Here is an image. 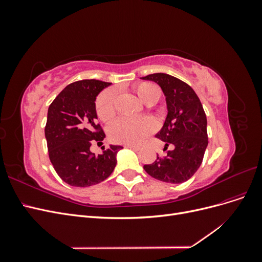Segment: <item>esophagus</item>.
Listing matches in <instances>:
<instances>
[{
	"label": "esophagus",
	"mask_w": 262,
	"mask_h": 262,
	"mask_svg": "<svg viewBox=\"0 0 262 262\" xmlns=\"http://www.w3.org/2000/svg\"><path fill=\"white\" fill-rule=\"evenodd\" d=\"M125 147H126V148L134 149V150H139V149H140V147H139V146H137V145H131V144H126V145H125Z\"/></svg>",
	"instance_id": "esophagus-1"
}]
</instances>
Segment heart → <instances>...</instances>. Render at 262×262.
<instances>
[{
    "label": "heart",
    "mask_w": 262,
    "mask_h": 262,
    "mask_svg": "<svg viewBox=\"0 0 262 262\" xmlns=\"http://www.w3.org/2000/svg\"><path fill=\"white\" fill-rule=\"evenodd\" d=\"M134 91L140 99L148 106L156 104L162 94L160 87L150 82L138 84L134 87ZM116 101L117 96L114 90H107L99 95L96 101V112L100 120L105 122L113 120L117 114ZM154 129V121L148 118H121L110 125L109 138L116 143L139 144L148 134L152 133Z\"/></svg>",
    "instance_id": "1"
}]
</instances>
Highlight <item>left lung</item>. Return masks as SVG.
<instances>
[{"mask_svg": "<svg viewBox=\"0 0 262 262\" xmlns=\"http://www.w3.org/2000/svg\"><path fill=\"white\" fill-rule=\"evenodd\" d=\"M160 85L167 106V117L156 138L165 142L167 155H157L153 164L144 165L149 176L168 184H181L200 167L208 146L207 116L194 91L169 74L154 73L141 77Z\"/></svg>", "mask_w": 262, "mask_h": 262, "instance_id": "left-lung-1", "label": "left lung"}]
</instances>
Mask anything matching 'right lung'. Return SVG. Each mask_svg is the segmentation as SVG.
<instances>
[{
    "mask_svg": "<svg viewBox=\"0 0 262 262\" xmlns=\"http://www.w3.org/2000/svg\"><path fill=\"white\" fill-rule=\"evenodd\" d=\"M112 83L83 80L68 85L48 109L45 136L49 158L60 178L73 187H90L108 178L123 148L110 145L101 154L91 152L102 144L105 133L97 123L96 98Z\"/></svg>",
    "mask_w": 262,
    "mask_h": 262,
    "instance_id": "right-lung-1",
    "label": "right lung"
}]
</instances>
